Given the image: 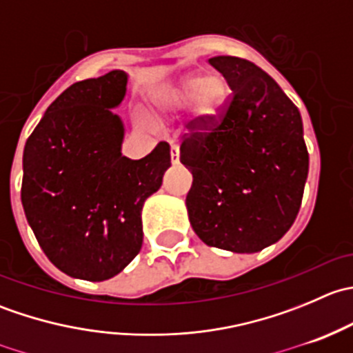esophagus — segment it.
<instances>
[{"mask_svg": "<svg viewBox=\"0 0 353 353\" xmlns=\"http://www.w3.org/2000/svg\"><path fill=\"white\" fill-rule=\"evenodd\" d=\"M170 162H172L174 165L179 163V147H177V145H172V147H170Z\"/></svg>", "mask_w": 353, "mask_h": 353, "instance_id": "esophagus-1", "label": "esophagus"}]
</instances>
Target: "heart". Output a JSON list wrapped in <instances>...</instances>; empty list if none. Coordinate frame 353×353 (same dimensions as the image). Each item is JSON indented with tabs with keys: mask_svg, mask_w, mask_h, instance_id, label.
I'll return each instance as SVG.
<instances>
[{
	"mask_svg": "<svg viewBox=\"0 0 353 353\" xmlns=\"http://www.w3.org/2000/svg\"><path fill=\"white\" fill-rule=\"evenodd\" d=\"M225 99V81L219 74L201 78L199 74H188L170 85L162 95V108L179 110L193 104V117L198 124L212 123L220 112ZM141 124H147L141 121Z\"/></svg>",
	"mask_w": 353,
	"mask_h": 353,
	"instance_id": "1",
	"label": "heart"
}]
</instances>
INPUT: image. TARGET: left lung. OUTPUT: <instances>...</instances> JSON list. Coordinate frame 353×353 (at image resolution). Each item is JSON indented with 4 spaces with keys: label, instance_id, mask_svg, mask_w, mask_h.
<instances>
[{
    "label": "left lung",
    "instance_id": "obj_1",
    "mask_svg": "<svg viewBox=\"0 0 353 353\" xmlns=\"http://www.w3.org/2000/svg\"><path fill=\"white\" fill-rule=\"evenodd\" d=\"M208 63L232 90L220 121L181 145L193 174L190 222L205 244L258 252L282 239L301 208L309 170L302 117L268 73L248 59ZM191 128H196V124Z\"/></svg>",
    "mask_w": 353,
    "mask_h": 353
}]
</instances>
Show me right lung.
<instances>
[{
  "label": "right lung",
  "instance_id": "right-lung-1",
  "mask_svg": "<svg viewBox=\"0 0 353 353\" xmlns=\"http://www.w3.org/2000/svg\"><path fill=\"white\" fill-rule=\"evenodd\" d=\"M128 73L114 70L68 87L23 148L22 205L49 261L73 279L102 282L123 272L143 243L141 208L162 186L170 148L131 160L112 109Z\"/></svg>",
  "mask_w": 353,
  "mask_h": 353
}]
</instances>
